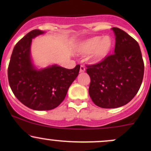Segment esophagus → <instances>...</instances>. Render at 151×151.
<instances>
[{
    "mask_svg": "<svg viewBox=\"0 0 151 151\" xmlns=\"http://www.w3.org/2000/svg\"><path fill=\"white\" fill-rule=\"evenodd\" d=\"M85 71V66H83V65H81V66H80V72L83 73V72H84Z\"/></svg>",
    "mask_w": 151,
    "mask_h": 151,
    "instance_id": "obj_1",
    "label": "esophagus"
}]
</instances>
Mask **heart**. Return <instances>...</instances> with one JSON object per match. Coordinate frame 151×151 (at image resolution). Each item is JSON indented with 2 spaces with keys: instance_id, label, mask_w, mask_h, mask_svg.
Masks as SVG:
<instances>
[{
  "instance_id": "b5f03b06",
  "label": "heart",
  "mask_w": 151,
  "mask_h": 151,
  "mask_svg": "<svg viewBox=\"0 0 151 151\" xmlns=\"http://www.w3.org/2000/svg\"><path fill=\"white\" fill-rule=\"evenodd\" d=\"M112 47V40L109 36H105L102 38L94 36L82 42L78 47V52L83 55L91 52V60L94 62H99L108 55Z\"/></svg>"
}]
</instances>
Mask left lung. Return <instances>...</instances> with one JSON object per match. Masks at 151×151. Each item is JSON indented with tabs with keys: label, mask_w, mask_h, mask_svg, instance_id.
Segmentation results:
<instances>
[{
	"label": "left lung",
	"mask_w": 151,
	"mask_h": 151,
	"mask_svg": "<svg viewBox=\"0 0 151 151\" xmlns=\"http://www.w3.org/2000/svg\"><path fill=\"white\" fill-rule=\"evenodd\" d=\"M115 35L113 54L99 63L87 65L91 78L89 95L101 108H117L136 96L144 75V62L139 44L127 33L112 28Z\"/></svg>",
	"instance_id": "obj_1"
}]
</instances>
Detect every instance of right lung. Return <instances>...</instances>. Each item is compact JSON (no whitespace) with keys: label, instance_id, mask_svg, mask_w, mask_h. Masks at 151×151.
Returning a JSON list of instances; mask_svg holds the SVG:
<instances>
[{"label":"right lung","instance_id":"obj_1","mask_svg":"<svg viewBox=\"0 0 151 151\" xmlns=\"http://www.w3.org/2000/svg\"><path fill=\"white\" fill-rule=\"evenodd\" d=\"M44 33L33 30L17 43L8 67L10 88L17 99L35 110H50L64 100L68 88L78 76L80 65L68 69L57 65L36 70L30 60L32 39Z\"/></svg>","mask_w":151,"mask_h":151}]
</instances>
